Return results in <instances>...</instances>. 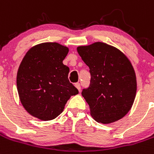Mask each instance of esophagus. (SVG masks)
I'll return each mask as SVG.
<instances>
[{
    "label": "esophagus",
    "mask_w": 154,
    "mask_h": 154,
    "mask_svg": "<svg viewBox=\"0 0 154 154\" xmlns=\"http://www.w3.org/2000/svg\"><path fill=\"white\" fill-rule=\"evenodd\" d=\"M75 87L77 88V89L79 91H81V85H80L79 83H77V84H75Z\"/></svg>",
    "instance_id": "1"
}]
</instances>
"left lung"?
<instances>
[{"mask_svg": "<svg viewBox=\"0 0 154 154\" xmlns=\"http://www.w3.org/2000/svg\"><path fill=\"white\" fill-rule=\"evenodd\" d=\"M77 52L90 69V86L81 94L97 122L109 124L130 110L136 94V77L129 59L117 48L97 42L79 46Z\"/></svg>", "mask_w": 154, "mask_h": 154, "instance_id": "obj_1", "label": "left lung"}]
</instances>
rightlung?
Returning a JSON list of instances; mask_svg holds the SVG:
<instances>
[{"label":"right lung","mask_w":154,"mask_h":154,"mask_svg":"<svg viewBox=\"0 0 154 154\" xmlns=\"http://www.w3.org/2000/svg\"><path fill=\"white\" fill-rule=\"evenodd\" d=\"M69 49L57 42L31 48L20 64L17 89L21 105L31 116L49 121L57 118L78 90L69 83V69L63 63Z\"/></svg>","instance_id":"1"}]
</instances>
